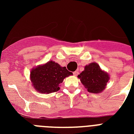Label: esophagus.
I'll return each mask as SVG.
<instances>
[{
    "mask_svg": "<svg viewBox=\"0 0 134 134\" xmlns=\"http://www.w3.org/2000/svg\"><path fill=\"white\" fill-rule=\"evenodd\" d=\"M73 74L74 76H77L78 74H79V72H78V71H74L73 72Z\"/></svg>",
    "mask_w": 134,
    "mask_h": 134,
    "instance_id": "obj_1",
    "label": "esophagus"
}]
</instances>
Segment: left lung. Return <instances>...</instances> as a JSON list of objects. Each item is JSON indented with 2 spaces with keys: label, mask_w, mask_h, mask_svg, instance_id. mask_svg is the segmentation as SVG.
<instances>
[{
  "label": "left lung",
  "mask_w": 134,
  "mask_h": 134,
  "mask_svg": "<svg viewBox=\"0 0 134 134\" xmlns=\"http://www.w3.org/2000/svg\"><path fill=\"white\" fill-rule=\"evenodd\" d=\"M78 77L89 92L94 94L103 91L109 80L108 74L102 70L99 65L95 63L86 65L84 71Z\"/></svg>",
  "instance_id": "obj_1"
}]
</instances>
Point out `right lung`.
Instances as JSON below:
<instances>
[{
  "label": "right lung",
  "instance_id": "obj_1",
  "mask_svg": "<svg viewBox=\"0 0 134 134\" xmlns=\"http://www.w3.org/2000/svg\"><path fill=\"white\" fill-rule=\"evenodd\" d=\"M70 75H72V72L68 71L66 67L51 60L33 68L30 72V79L32 87L39 93L48 94L59 90L60 84Z\"/></svg>",
  "mask_w": 134,
  "mask_h": 134
}]
</instances>
